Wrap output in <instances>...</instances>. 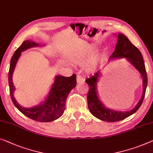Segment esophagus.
Segmentation results:
<instances>
[{"mask_svg":"<svg viewBox=\"0 0 153 153\" xmlns=\"http://www.w3.org/2000/svg\"><path fill=\"white\" fill-rule=\"evenodd\" d=\"M85 80L84 79V77L82 76L81 74H77L76 76V81H77V83H80L81 81H83Z\"/></svg>","mask_w":153,"mask_h":153,"instance_id":"34e87169","label":"esophagus"}]
</instances>
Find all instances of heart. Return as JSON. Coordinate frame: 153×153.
<instances>
[{"instance_id":"1","label":"heart","mask_w":153,"mask_h":153,"mask_svg":"<svg viewBox=\"0 0 153 153\" xmlns=\"http://www.w3.org/2000/svg\"><path fill=\"white\" fill-rule=\"evenodd\" d=\"M97 47L94 45H88L85 47V48L81 51L80 54H79L76 57V61L79 63H83V62L85 61L86 59L88 56H90L92 53H94L96 51ZM100 61V58L99 57H97L93 59L91 65H90V68H94L96 66L97 64Z\"/></svg>"}]
</instances>
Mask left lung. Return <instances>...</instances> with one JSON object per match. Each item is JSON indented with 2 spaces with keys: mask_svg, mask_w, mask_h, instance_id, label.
<instances>
[{
  "mask_svg": "<svg viewBox=\"0 0 153 153\" xmlns=\"http://www.w3.org/2000/svg\"><path fill=\"white\" fill-rule=\"evenodd\" d=\"M117 58H126V59L134 66V68L140 72L143 77V94L142 97L137 104L135 108L128 112H120L116 110H110L106 108L102 103L99 100L97 93V82L98 81V77L100 74V72H98L86 79L85 82L89 86L87 100L88 105L90 111L97 119L100 120L108 121V122H115L123 120L128 117L130 116L140 108L144 99L146 90L148 84L147 73L146 70L144 61H143L142 54L138 48L135 47L127 37L123 34H118L117 43L115 48V50L110 56V59Z\"/></svg>",
  "mask_w": 153,
  "mask_h": 153,
  "instance_id": "1",
  "label": "left lung"
}]
</instances>
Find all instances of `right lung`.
<instances>
[{
    "label": "right lung",
    "instance_id": "add662e5",
    "mask_svg": "<svg viewBox=\"0 0 153 153\" xmlns=\"http://www.w3.org/2000/svg\"><path fill=\"white\" fill-rule=\"evenodd\" d=\"M35 42L30 40L25 41L15 51L11 59L10 70H9V86H10V97L13 103L20 112L28 118L40 122H50L59 118L63 114L65 109L66 99L68 94L76 85V74H73L71 76L66 77L57 76L55 78L54 83L46 97L45 100L40 105L32 108H25L19 105L14 97L15 88L12 83V74L16 62L21 52L28 48L39 46Z\"/></svg>",
    "mask_w": 153,
    "mask_h": 153
}]
</instances>
